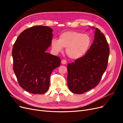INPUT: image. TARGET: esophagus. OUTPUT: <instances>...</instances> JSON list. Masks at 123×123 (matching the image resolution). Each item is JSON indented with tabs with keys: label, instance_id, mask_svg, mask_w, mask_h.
Listing matches in <instances>:
<instances>
[{
	"label": "esophagus",
	"instance_id": "1",
	"mask_svg": "<svg viewBox=\"0 0 123 123\" xmlns=\"http://www.w3.org/2000/svg\"><path fill=\"white\" fill-rule=\"evenodd\" d=\"M62 64H64V65H65V64H67V61L66 60H65V59H63V60L62 61Z\"/></svg>",
	"mask_w": 123,
	"mask_h": 123
}]
</instances>
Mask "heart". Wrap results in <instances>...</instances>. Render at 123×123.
Here are the masks:
<instances>
[{"mask_svg": "<svg viewBox=\"0 0 123 123\" xmlns=\"http://www.w3.org/2000/svg\"><path fill=\"white\" fill-rule=\"evenodd\" d=\"M92 43L91 37L87 34L76 31H66L59 35V39L53 38L51 46L56 53L62 52L66 48L68 56L74 59L83 57L87 53Z\"/></svg>", "mask_w": 123, "mask_h": 123, "instance_id": "obj_1", "label": "heart"}]
</instances>
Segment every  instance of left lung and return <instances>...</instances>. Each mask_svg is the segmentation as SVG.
I'll use <instances>...</instances> for the list:
<instances>
[{"label":"left lung","instance_id":"obj_1","mask_svg":"<svg viewBox=\"0 0 123 123\" xmlns=\"http://www.w3.org/2000/svg\"><path fill=\"white\" fill-rule=\"evenodd\" d=\"M109 55V47L105 35L95 28L93 42L87 53L67 65L69 90L74 93L82 94L95 88L106 70Z\"/></svg>","mask_w":123,"mask_h":123}]
</instances>
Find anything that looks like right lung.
I'll return each instance as SVG.
<instances>
[{
    "label": "right lung",
    "mask_w": 123,
    "mask_h": 123,
    "mask_svg": "<svg viewBox=\"0 0 123 123\" xmlns=\"http://www.w3.org/2000/svg\"><path fill=\"white\" fill-rule=\"evenodd\" d=\"M52 32L47 26H33L22 32L14 44L13 70L20 87L30 93L46 92L52 72L61 65L60 58L46 52Z\"/></svg>",
    "instance_id": "1"
}]
</instances>
